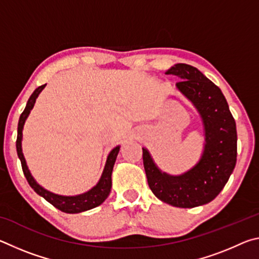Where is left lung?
Here are the masks:
<instances>
[{
    "mask_svg": "<svg viewBox=\"0 0 259 259\" xmlns=\"http://www.w3.org/2000/svg\"><path fill=\"white\" fill-rule=\"evenodd\" d=\"M178 76L179 91L194 104L205 131L203 155L182 176L161 172L143 148L147 183L157 199L178 208H194L212 201L224 188L236 163V125L221 89L198 68L176 64L165 72Z\"/></svg>",
    "mask_w": 259,
    "mask_h": 259,
    "instance_id": "left-lung-1",
    "label": "left lung"
}]
</instances>
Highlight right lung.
<instances>
[{
	"instance_id": "1",
	"label": "right lung",
	"mask_w": 259,
	"mask_h": 259,
	"mask_svg": "<svg viewBox=\"0 0 259 259\" xmlns=\"http://www.w3.org/2000/svg\"><path fill=\"white\" fill-rule=\"evenodd\" d=\"M46 87V84H43L41 87L36 88L34 90V93L30 96L27 105L24 109V112L21 113V115L19 117V122H18V135H17V142H16V147H17V154H18V157L20 159L21 162V168H23V171L26 179H27L28 184L30 187L37 193L38 195H41L45 198L48 202H50L54 207L57 209H59L60 211L63 212H67V213H77V212H82L85 211V210L93 209L98 207L99 204H102L111 192V187H112V171H113V166L114 163H115L117 153H119L120 147L116 146L115 148H113L111 153L108 154L107 161H106V165H105V169L102 175V178L98 182L97 185H96L94 188H91L89 192L84 193V194H80L76 196H61V195H57L51 193L49 191L45 190V188L41 187L38 184L34 181V178L30 175L29 170L26 165V161L23 154V151H21V138H23V128L25 124V121L27 119L28 114L30 112V109L33 108L35 100H36L37 96L40 95L41 91L43 90V88Z\"/></svg>"
}]
</instances>
